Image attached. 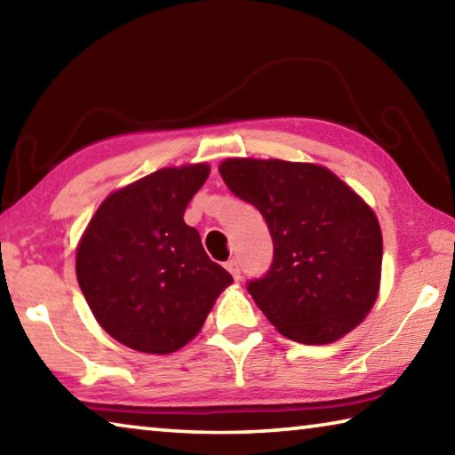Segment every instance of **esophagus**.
<instances>
[{"mask_svg": "<svg viewBox=\"0 0 455 455\" xmlns=\"http://www.w3.org/2000/svg\"><path fill=\"white\" fill-rule=\"evenodd\" d=\"M225 267H227V271H228L230 275H233V279H235V281L241 279V265H238V260H236V259H230V260H227Z\"/></svg>", "mask_w": 455, "mask_h": 455, "instance_id": "1", "label": "esophagus"}]
</instances>
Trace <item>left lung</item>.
I'll return each instance as SVG.
<instances>
[{
	"label": "left lung",
	"mask_w": 455,
	"mask_h": 455,
	"mask_svg": "<svg viewBox=\"0 0 455 455\" xmlns=\"http://www.w3.org/2000/svg\"><path fill=\"white\" fill-rule=\"evenodd\" d=\"M219 171L271 230V268L246 284L265 317L305 345L355 329L379 292L383 257L379 222L365 200L319 164L228 158Z\"/></svg>",
	"instance_id": "obj_1"
}]
</instances>
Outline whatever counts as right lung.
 I'll return each mask as SVG.
<instances>
[{"label": "right lung", "instance_id": "right-lung-1", "mask_svg": "<svg viewBox=\"0 0 455 455\" xmlns=\"http://www.w3.org/2000/svg\"><path fill=\"white\" fill-rule=\"evenodd\" d=\"M209 164L163 168L112 192L76 252V275L108 335L142 353L184 347L233 283L184 222Z\"/></svg>", "mask_w": 455, "mask_h": 455}]
</instances>
